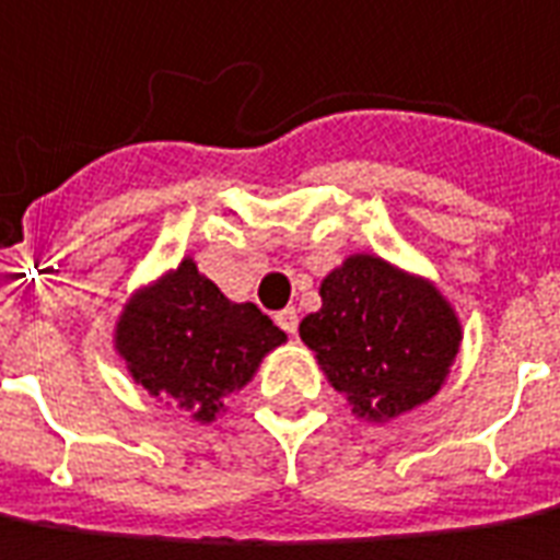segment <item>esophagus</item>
Here are the masks:
<instances>
[{"label":"esophagus","mask_w":560,"mask_h":560,"mask_svg":"<svg viewBox=\"0 0 560 560\" xmlns=\"http://www.w3.org/2000/svg\"><path fill=\"white\" fill-rule=\"evenodd\" d=\"M277 326L289 332V336H295V329H299V314H295V307H283L280 314H277Z\"/></svg>","instance_id":"esophagus-1"}]
</instances>
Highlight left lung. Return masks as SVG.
<instances>
[{"instance_id": "obj_1", "label": "left lung", "mask_w": 560, "mask_h": 560, "mask_svg": "<svg viewBox=\"0 0 560 560\" xmlns=\"http://www.w3.org/2000/svg\"><path fill=\"white\" fill-rule=\"evenodd\" d=\"M299 336L354 416L392 422L444 388L463 324L431 280L354 253L326 273Z\"/></svg>"}]
</instances>
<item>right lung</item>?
Wrapping results in <instances>:
<instances>
[{"label": "right lung", "mask_w": 560, "mask_h": 560, "mask_svg": "<svg viewBox=\"0 0 560 560\" xmlns=\"http://www.w3.org/2000/svg\"><path fill=\"white\" fill-rule=\"evenodd\" d=\"M287 341L253 302H231L194 258L135 289L114 329V348L150 397L215 422L224 397L253 382L258 363Z\"/></svg>", "instance_id": "obj_1"}]
</instances>
